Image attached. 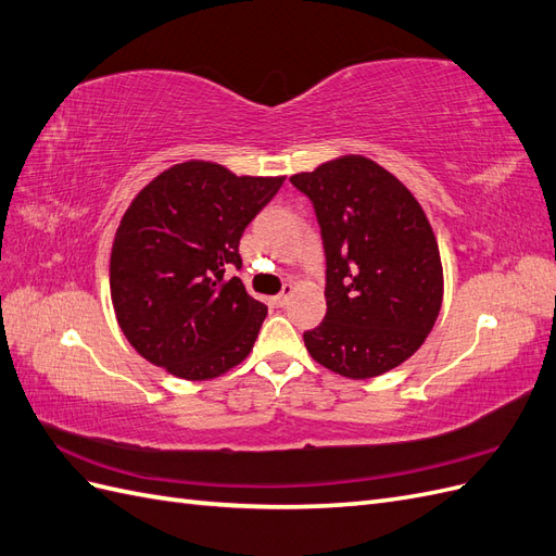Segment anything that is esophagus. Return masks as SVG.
<instances>
[{
	"label": "esophagus",
	"mask_w": 556,
	"mask_h": 556,
	"mask_svg": "<svg viewBox=\"0 0 556 556\" xmlns=\"http://www.w3.org/2000/svg\"><path fill=\"white\" fill-rule=\"evenodd\" d=\"M296 292V288H294V285L292 282H288V285H282V290H280V294H276L274 296V304L276 306H285V304H288V301H290V296Z\"/></svg>",
	"instance_id": "1"
}]
</instances>
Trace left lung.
<instances>
[{
	"label": "left lung",
	"mask_w": 556,
	"mask_h": 556,
	"mask_svg": "<svg viewBox=\"0 0 556 556\" xmlns=\"http://www.w3.org/2000/svg\"><path fill=\"white\" fill-rule=\"evenodd\" d=\"M290 180L311 199L327 257V315L304 333L311 357L352 380L392 371L425 343L443 304L441 252L422 206L362 155Z\"/></svg>",
	"instance_id": "obj_1"
}]
</instances>
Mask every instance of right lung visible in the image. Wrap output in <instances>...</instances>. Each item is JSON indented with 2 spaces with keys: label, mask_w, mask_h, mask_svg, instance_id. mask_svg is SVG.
Listing matches in <instances>:
<instances>
[{
  "label": "right lung",
  "mask_w": 556,
  "mask_h": 556,
  "mask_svg": "<svg viewBox=\"0 0 556 556\" xmlns=\"http://www.w3.org/2000/svg\"><path fill=\"white\" fill-rule=\"evenodd\" d=\"M282 180L190 160L134 197L113 239L111 299L143 359L185 380H211L248 357L266 306L225 271L241 268L243 229Z\"/></svg>",
  "instance_id": "right-lung-1"
}]
</instances>
